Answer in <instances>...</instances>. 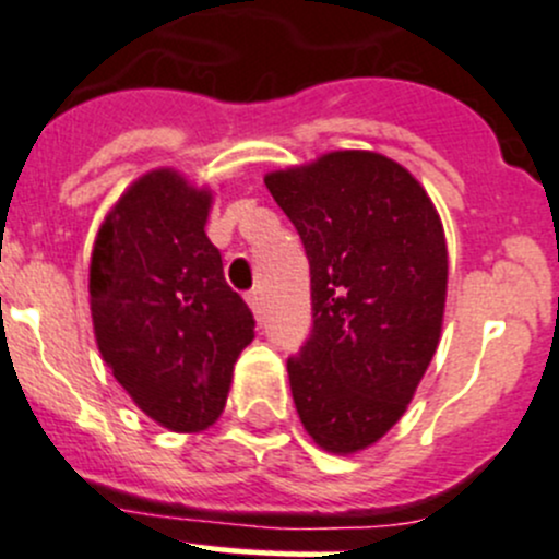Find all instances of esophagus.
<instances>
[{"instance_id": "1", "label": "esophagus", "mask_w": 559, "mask_h": 559, "mask_svg": "<svg viewBox=\"0 0 559 559\" xmlns=\"http://www.w3.org/2000/svg\"><path fill=\"white\" fill-rule=\"evenodd\" d=\"M246 300H248V306H251L253 316H257V319H262V311H264V308H262V295H259V292L253 289V292H248Z\"/></svg>"}]
</instances>
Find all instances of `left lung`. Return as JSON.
<instances>
[{"instance_id": "obj_1", "label": "left lung", "mask_w": 559, "mask_h": 559, "mask_svg": "<svg viewBox=\"0 0 559 559\" xmlns=\"http://www.w3.org/2000/svg\"><path fill=\"white\" fill-rule=\"evenodd\" d=\"M311 262L313 330L286 362L316 447L357 454L400 421L441 341L449 253L425 186L376 151L264 175Z\"/></svg>"}]
</instances>
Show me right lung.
Here are the masks:
<instances>
[{
	"mask_svg": "<svg viewBox=\"0 0 559 559\" xmlns=\"http://www.w3.org/2000/svg\"><path fill=\"white\" fill-rule=\"evenodd\" d=\"M211 189L173 167L140 175L99 227L88 264L94 337L145 416L202 432L227 405L253 316L207 240Z\"/></svg>",
	"mask_w": 559,
	"mask_h": 559,
	"instance_id": "add662e5",
	"label": "right lung"
}]
</instances>
